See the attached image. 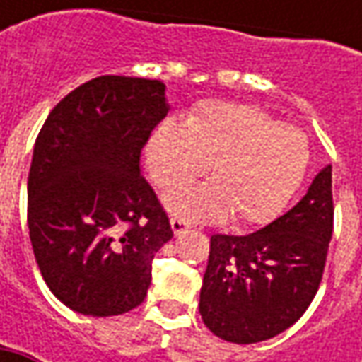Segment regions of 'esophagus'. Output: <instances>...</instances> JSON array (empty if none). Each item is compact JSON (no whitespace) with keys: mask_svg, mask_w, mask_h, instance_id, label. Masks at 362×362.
Masks as SVG:
<instances>
[{"mask_svg":"<svg viewBox=\"0 0 362 362\" xmlns=\"http://www.w3.org/2000/svg\"><path fill=\"white\" fill-rule=\"evenodd\" d=\"M171 228H173L175 235H181V233H185V231L191 230L189 221L181 219V217H173V219H171Z\"/></svg>","mask_w":362,"mask_h":362,"instance_id":"34e87169","label":"esophagus"}]
</instances>
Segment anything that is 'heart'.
<instances>
[{"label":"heart","mask_w":362,"mask_h":362,"mask_svg":"<svg viewBox=\"0 0 362 362\" xmlns=\"http://www.w3.org/2000/svg\"><path fill=\"white\" fill-rule=\"evenodd\" d=\"M306 134L254 105L205 100L185 122L167 119L146 141V169L163 191L185 187L207 169L209 185L165 197L175 216L240 226L282 211L308 167Z\"/></svg>","instance_id":"1"}]
</instances>
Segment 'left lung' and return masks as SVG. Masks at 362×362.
I'll return each instance as SVG.
<instances>
[{
  "mask_svg": "<svg viewBox=\"0 0 362 362\" xmlns=\"http://www.w3.org/2000/svg\"><path fill=\"white\" fill-rule=\"evenodd\" d=\"M332 167L314 177L290 211L247 235L214 233L199 314L235 344L268 341L290 328L318 292L332 238Z\"/></svg>",
  "mask_w": 362,
  "mask_h": 362,
  "instance_id": "left-lung-1",
  "label": "left lung"
}]
</instances>
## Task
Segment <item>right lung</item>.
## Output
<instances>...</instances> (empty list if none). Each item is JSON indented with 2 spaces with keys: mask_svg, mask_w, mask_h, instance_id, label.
<instances>
[{
  "mask_svg": "<svg viewBox=\"0 0 362 362\" xmlns=\"http://www.w3.org/2000/svg\"><path fill=\"white\" fill-rule=\"evenodd\" d=\"M167 112L160 80L98 76L64 96L35 139L30 240L44 282L74 313L117 316L145 300L173 230L141 151Z\"/></svg>",
  "mask_w": 362,
  "mask_h": 362,
  "instance_id": "add662e5",
  "label": "right lung"
}]
</instances>
